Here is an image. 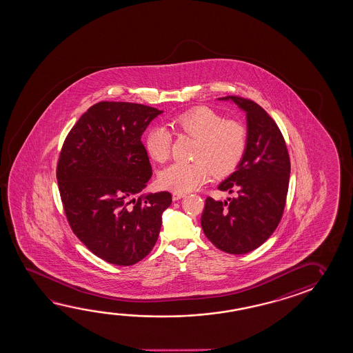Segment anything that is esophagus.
<instances>
[{
    "label": "esophagus",
    "instance_id": "obj_1",
    "mask_svg": "<svg viewBox=\"0 0 353 353\" xmlns=\"http://www.w3.org/2000/svg\"><path fill=\"white\" fill-rule=\"evenodd\" d=\"M185 196V194L184 192H173V200L174 201H176V200H179L181 197Z\"/></svg>",
    "mask_w": 353,
    "mask_h": 353
}]
</instances>
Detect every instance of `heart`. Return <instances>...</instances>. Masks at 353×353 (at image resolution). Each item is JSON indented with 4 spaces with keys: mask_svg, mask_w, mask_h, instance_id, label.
I'll list each match as a JSON object with an SVG mask.
<instances>
[{
    "mask_svg": "<svg viewBox=\"0 0 353 353\" xmlns=\"http://www.w3.org/2000/svg\"><path fill=\"white\" fill-rule=\"evenodd\" d=\"M174 131L195 138L190 163L176 161L159 174L161 186L174 192H190L210 175L226 176L239 167L248 145V130L242 122L225 120L209 108H192L170 121ZM145 150L150 158L163 163L170 156L172 134L163 125L145 133Z\"/></svg>",
    "mask_w": 353,
    "mask_h": 353,
    "instance_id": "obj_1",
    "label": "heart"
}]
</instances>
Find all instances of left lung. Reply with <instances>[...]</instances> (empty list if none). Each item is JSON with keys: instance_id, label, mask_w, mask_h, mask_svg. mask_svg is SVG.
Wrapping results in <instances>:
<instances>
[{"instance_id": "left-lung-1", "label": "left lung", "mask_w": 353, "mask_h": 353, "mask_svg": "<svg viewBox=\"0 0 353 353\" xmlns=\"http://www.w3.org/2000/svg\"><path fill=\"white\" fill-rule=\"evenodd\" d=\"M219 100H231L245 111L248 145L236 172L219 185L236 196L225 201L208 197L201 228L219 250L245 254L263 245L281 222L290 159L279 127L258 103L239 96Z\"/></svg>"}]
</instances>
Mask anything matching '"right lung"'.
Here are the masks:
<instances>
[{
	"label": "right lung",
	"mask_w": 353,
	"mask_h": 353,
	"mask_svg": "<svg viewBox=\"0 0 353 353\" xmlns=\"http://www.w3.org/2000/svg\"><path fill=\"white\" fill-rule=\"evenodd\" d=\"M163 111L132 102H97L66 136L57 179L66 219L95 256L116 265L142 261L161 232L168 192L141 195L152 167L141 137Z\"/></svg>",
	"instance_id": "right-lung-1"
}]
</instances>
